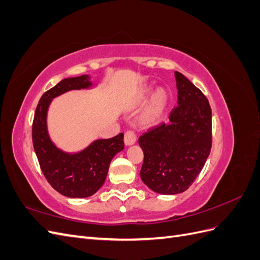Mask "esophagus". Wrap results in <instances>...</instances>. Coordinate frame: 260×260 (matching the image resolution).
I'll list each match as a JSON object with an SVG mask.
<instances>
[{
	"instance_id": "obj_1",
	"label": "esophagus",
	"mask_w": 260,
	"mask_h": 260,
	"mask_svg": "<svg viewBox=\"0 0 260 260\" xmlns=\"http://www.w3.org/2000/svg\"><path fill=\"white\" fill-rule=\"evenodd\" d=\"M137 141V133L133 130H128L124 133V143L125 145H132L135 144Z\"/></svg>"
}]
</instances>
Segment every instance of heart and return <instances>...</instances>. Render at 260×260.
<instances>
[{
  "label": "heart",
  "mask_w": 260,
  "mask_h": 260,
  "mask_svg": "<svg viewBox=\"0 0 260 260\" xmlns=\"http://www.w3.org/2000/svg\"><path fill=\"white\" fill-rule=\"evenodd\" d=\"M151 90H152L151 86H146V88L143 91L144 95H148V93L151 92ZM166 103H167V94L164 90L160 89L155 93V95L153 96V100H152L151 106H149L148 109H147L146 121H148V122L155 121L157 118L159 117V115L161 114L162 109H164L165 105H166Z\"/></svg>",
  "instance_id": "b5f03b06"
}]
</instances>
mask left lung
Listing matches in <instances>:
<instances>
[{"label":"left lung","mask_w":260,"mask_h":260,"mask_svg":"<svg viewBox=\"0 0 260 260\" xmlns=\"http://www.w3.org/2000/svg\"><path fill=\"white\" fill-rule=\"evenodd\" d=\"M178 106L161 122L139 138L144 153L140 175L156 193L178 194L192 185L211 148V108L203 92L175 72Z\"/></svg>","instance_id":"1"}]
</instances>
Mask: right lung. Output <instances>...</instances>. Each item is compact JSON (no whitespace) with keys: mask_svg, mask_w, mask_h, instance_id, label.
Masks as SVG:
<instances>
[{"mask_svg":"<svg viewBox=\"0 0 260 260\" xmlns=\"http://www.w3.org/2000/svg\"><path fill=\"white\" fill-rule=\"evenodd\" d=\"M90 77L62 79L41 96L32 122V143L45 179L67 198H88L103 185L113 157L123 149V133L96 140L77 154H67L55 146L46 129V113L52 99L70 90L89 88Z\"/></svg>","mask_w":260,"mask_h":260,"instance_id":"1","label":"right lung"}]
</instances>
